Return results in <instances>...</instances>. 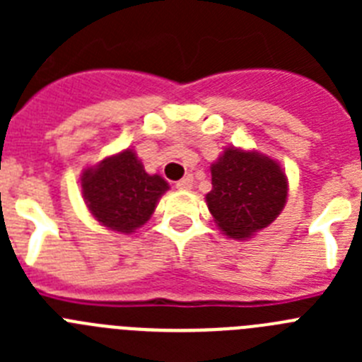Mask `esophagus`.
I'll list each match as a JSON object with an SVG mask.
<instances>
[{
	"label": "esophagus",
	"instance_id": "obj_1",
	"mask_svg": "<svg viewBox=\"0 0 362 362\" xmlns=\"http://www.w3.org/2000/svg\"><path fill=\"white\" fill-rule=\"evenodd\" d=\"M175 187H177L179 190H190V188L194 187V177H192V175H187V177H183L181 181H177Z\"/></svg>",
	"mask_w": 362,
	"mask_h": 362
}]
</instances>
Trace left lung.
<instances>
[{
  "mask_svg": "<svg viewBox=\"0 0 362 362\" xmlns=\"http://www.w3.org/2000/svg\"><path fill=\"white\" fill-rule=\"evenodd\" d=\"M210 172L212 190L206 204L228 238H252L276 221L286 204V175L277 161L263 153L226 148Z\"/></svg>",
  "mask_w": 362,
  "mask_h": 362,
  "instance_id": "left-lung-1",
  "label": "left lung"
}]
</instances>
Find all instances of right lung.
Masks as SVG:
<instances>
[{"label":"right lung","instance_id":"1","mask_svg":"<svg viewBox=\"0 0 362 362\" xmlns=\"http://www.w3.org/2000/svg\"><path fill=\"white\" fill-rule=\"evenodd\" d=\"M81 188L95 221L116 232L130 233L150 219L168 183L161 175L146 174L136 152L123 150L86 168Z\"/></svg>","mask_w":362,"mask_h":362}]
</instances>
